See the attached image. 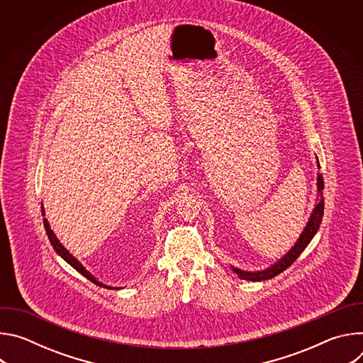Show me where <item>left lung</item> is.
Wrapping results in <instances>:
<instances>
[{"label":"left lung","instance_id":"left-lung-1","mask_svg":"<svg viewBox=\"0 0 363 363\" xmlns=\"http://www.w3.org/2000/svg\"><path fill=\"white\" fill-rule=\"evenodd\" d=\"M318 168H320L319 161H318ZM325 185H323V177L322 174H318V194H319V199L318 203L315 205V208L310 214V218L306 224V227L303 228L298 240L296 241V244L280 258L279 262H276L274 264H272L269 269L262 270V272H245L241 269H237L234 266H231L233 272L237 273V276L242 280H248V281H262V280H269L276 277L277 274L283 273L287 267H290L296 260L297 257L304 251V248L308 245V242L313 240V237L316 235L320 223H322V217H323V210H325V199L322 196V191H323Z\"/></svg>","mask_w":363,"mask_h":363}]
</instances>
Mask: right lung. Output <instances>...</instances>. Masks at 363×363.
<instances>
[{
    "label": "right lung",
    "instance_id": "add662e5",
    "mask_svg": "<svg viewBox=\"0 0 363 363\" xmlns=\"http://www.w3.org/2000/svg\"><path fill=\"white\" fill-rule=\"evenodd\" d=\"M41 213H43V217H44V208L41 206ZM43 223H44V228H45V233H47V235H48V240H50V242H51V245H53V248H55V251L63 258L65 262H67L73 269H76L80 274H83L87 280H90L91 283H94L96 286H100V287H106V289H118V287H111V286H106V284H103L101 281H99L91 273H89L84 267H83V264L77 260L76 257H73L66 248H65V245L59 241V238L56 237V234L53 233V230L50 228V224H48V221H47V218H44L43 220Z\"/></svg>",
    "mask_w": 363,
    "mask_h": 363
}]
</instances>
